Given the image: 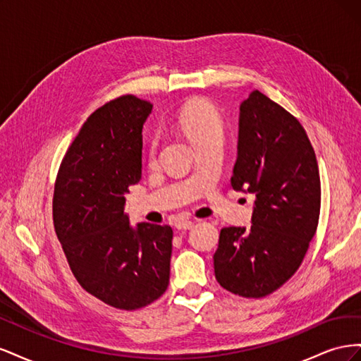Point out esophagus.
Instances as JSON below:
<instances>
[{"mask_svg": "<svg viewBox=\"0 0 361 361\" xmlns=\"http://www.w3.org/2000/svg\"><path fill=\"white\" fill-rule=\"evenodd\" d=\"M192 226H194V221L191 220H179L176 223V228H179V231H190Z\"/></svg>", "mask_w": 361, "mask_h": 361, "instance_id": "1", "label": "esophagus"}]
</instances>
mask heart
Here are the masks:
<instances>
[{
	"mask_svg": "<svg viewBox=\"0 0 361 361\" xmlns=\"http://www.w3.org/2000/svg\"><path fill=\"white\" fill-rule=\"evenodd\" d=\"M178 123L194 146L211 140L223 138V122L218 111L206 101H194L182 108L179 113ZM161 145V137L158 134L152 135L147 145V157L150 161H155Z\"/></svg>",
	"mask_w": 361,
	"mask_h": 361,
	"instance_id": "heart-1",
	"label": "heart"
}]
</instances>
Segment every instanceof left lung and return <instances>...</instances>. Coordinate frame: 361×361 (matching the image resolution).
Listing matches in <instances>:
<instances>
[{
  "mask_svg": "<svg viewBox=\"0 0 361 361\" xmlns=\"http://www.w3.org/2000/svg\"><path fill=\"white\" fill-rule=\"evenodd\" d=\"M233 190L256 195L251 227H224L214 255L215 279L228 292L260 298L301 265L316 233L321 180L301 123L259 90L239 106Z\"/></svg>",
  "mask_w": 361,
  "mask_h": 361,
  "instance_id": "8db88e82",
  "label": "left lung"
}]
</instances>
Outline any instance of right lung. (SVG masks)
I'll list each match as a JSON object with an SVG mask.
<instances>
[{"instance_id":"obj_1","label":"right lung","mask_w":361,"mask_h":361,"mask_svg":"<svg viewBox=\"0 0 361 361\" xmlns=\"http://www.w3.org/2000/svg\"><path fill=\"white\" fill-rule=\"evenodd\" d=\"M147 101L128 94L96 110L64 155L54 190V227L80 285L116 309L154 302L170 280L173 231L125 214L141 179Z\"/></svg>"}]
</instances>
